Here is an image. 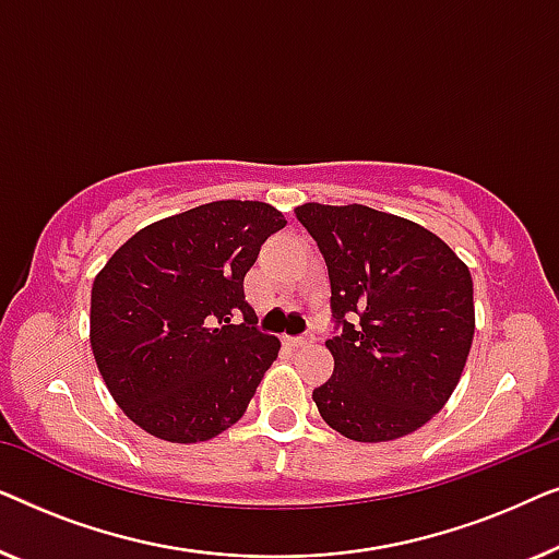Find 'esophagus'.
<instances>
[{
	"label": "esophagus",
	"mask_w": 559,
	"mask_h": 559,
	"mask_svg": "<svg viewBox=\"0 0 559 559\" xmlns=\"http://www.w3.org/2000/svg\"><path fill=\"white\" fill-rule=\"evenodd\" d=\"M312 343H316V335H312V333L297 335V338L287 335V338H285V346H289V348H308V346H312Z\"/></svg>",
	"instance_id": "1"
}]
</instances>
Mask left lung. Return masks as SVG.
<instances>
[{"label":"left lung","mask_w":559,"mask_h":559,"mask_svg":"<svg viewBox=\"0 0 559 559\" xmlns=\"http://www.w3.org/2000/svg\"><path fill=\"white\" fill-rule=\"evenodd\" d=\"M331 277L335 369L312 392L356 442L415 432L445 407L468 358L476 310L465 262L425 226L369 205H297Z\"/></svg>","instance_id":"left-lung-1"}]
</instances>
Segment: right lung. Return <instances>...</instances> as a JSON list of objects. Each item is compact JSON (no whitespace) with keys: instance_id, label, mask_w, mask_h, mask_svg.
<instances>
[{"instance_id":"right-lung-1","label":"right lung","mask_w":559,"mask_h":559,"mask_svg":"<svg viewBox=\"0 0 559 559\" xmlns=\"http://www.w3.org/2000/svg\"><path fill=\"white\" fill-rule=\"evenodd\" d=\"M285 224L270 203L213 201L144 226L96 274L91 350L144 432L203 442L247 412L280 341L257 331L243 274Z\"/></svg>"}]
</instances>
